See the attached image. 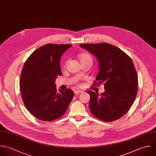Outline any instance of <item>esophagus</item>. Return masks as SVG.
I'll return each mask as SVG.
<instances>
[{
    "instance_id": "esophagus-1",
    "label": "esophagus",
    "mask_w": 156,
    "mask_h": 156,
    "mask_svg": "<svg viewBox=\"0 0 156 156\" xmlns=\"http://www.w3.org/2000/svg\"><path fill=\"white\" fill-rule=\"evenodd\" d=\"M74 93H75V94H78L83 93V92L81 91V90H75V91H74Z\"/></svg>"
}]
</instances>
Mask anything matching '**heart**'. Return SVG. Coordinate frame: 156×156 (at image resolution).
I'll use <instances>...</instances> for the list:
<instances>
[{
    "mask_svg": "<svg viewBox=\"0 0 156 156\" xmlns=\"http://www.w3.org/2000/svg\"><path fill=\"white\" fill-rule=\"evenodd\" d=\"M79 60L81 63L85 62H90L92 64L93 58L92 56L88 53H83L79 55ZM67 62H66V63Z\"/></svg>",
    "mask_w": 156,
    "mask_h": 156,
    "instance_id": "b5f03b06",
    "label": "heart"
}]
</instances>
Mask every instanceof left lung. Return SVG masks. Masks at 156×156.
I'll return each mask as SVG.
<instances>
[{"label":"left lung","instance_id":"obj_1","mask_svg":"<svg viewBox=\"0 0 156 156\" xmlns=\"http://www.w3.org/2000/svg\"><path fill=\"white\" fill-rule=\"evenodd\" d=\"M99 61V72L94 86H104L105 92L87 91L90 96L89 108L96 118L112 122L125 115L137 93V74L131 58L119 48L107 43L80 45Z\"/></svg>","mask_w":156,"mask_h":156}]
</instances>
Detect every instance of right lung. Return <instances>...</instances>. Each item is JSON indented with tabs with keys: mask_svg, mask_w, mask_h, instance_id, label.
I'll return each instance as SVG.
<instances>
[{
	"mask_svg": "<svg viewBox=\"0 0 156 156\" xmlns=\"http://www.w3.org/2000/svg\"><path fill=\"white\" fill-rule=\"evenodd\" d=\"M72 45L47 44L34 51L25 62L20 90L27 109L36 118L51 122L66 113L74 93L70 89L57 92L55 80L62 75L60 58Z\"/></svg>",
	"mask_w": 156,
	"mask_h": 156,
	"instance_id": "right-lung-1",
	"label": "right lung"
}]
</instances>
